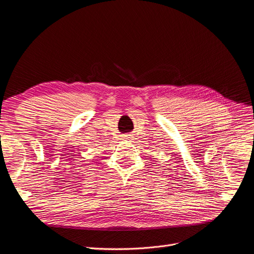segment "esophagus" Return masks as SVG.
<instances>
[{
	"label": "esophagus",
	"instance_id": "obj_1",
	"mask_svg": "<svg viewBox=\"0 0 254 254\" xmlns=\"http://www.w3.org/2000/svg\"><path fill=\"white\" fill-rule=\"evenodd\" d=\"M123 139H124L125 141H129V140L132 139V136H131L130 134H126V135L123 136Z\"/></svg>",
	"mask_w": 254,
	"mask_h": 254
}]
</instances>
